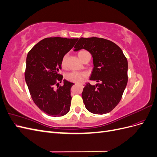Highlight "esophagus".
I'll use <instances>...</instances> for the list:
<instances>
[{
  "label": "esophagus",
  "mask_w": 157,
  "mask_h": 157,
  "mask_svg": "<svg viewBox=\"0 0 157 157\" xmlns=\"http://www.w3.org/2000/svg\"><path fill=\"white\" fill-rule=\"evenodd\" d=\"M80 84V85H82V86H84V84H83V83H81V84Z\"/></svg>",
  "instance_id": "esophagus-1"
}]
</instances>
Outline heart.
Segmentation results:
<instances>
[{
  "instance_id": "b5f03b06",
  "label": "heart",
  "mask_w": 157,
  "mask_h": 157,
  "mask_svg": "<svg viewBox=\"0 0 157 157\" xmlns=\"http://www.w3.org/2000/svg\"><path fill=\"white\" fill-rule=\"evenodd\" d=\"M78 56L80 60H82L83 58H84L86 56H91L89 52L86 50H80L78 52ZM67 57H68L67 54H65L63 56L62 59H61V67L63 68H65L66 67V65H67ZM84 77H85L84 73L77 72V71H73V72H71L66 75V78H67L68 80H69V81L74 82H81L82 80L84 78Z\"/></svg>"
}]
</instances>
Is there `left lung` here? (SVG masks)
<instances>
[{
	"mask_svg": "<svg viewBox=\"0 0 157 157\" xmlns=\"http://www.w3.org/2000/svg\"><path fill=\"white\" fill-rule=\"evenodd\" d=\"M88 50L93 57L94 69L82 98L87 110L96 115L111 111L120 102L128 82V61L121 48L102 38L81 37L74 51Z\"/></svg>",
	"mask_w": 157,
	"mask_h": 157,
	"instance_id": "left-lung-1",
	"label": "left lung"
}]
</instances>
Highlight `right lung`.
Wrapping results in <instances>:
<instances>
[{"instance_id": "1", "label": "right lung", "mask_w": 157, "mask_h": 157, "mask_svg": "<svg viewBox=\"0 0 157 157\" xmlns=\"http://www.w3.org/2000/svg\"><path fill=\"white\" fill-rule=\"evenodd\" d=\"M78 39L46 38L28 52L25 82L31 96L42 111L51 117L66 115L70 109L71 88L73 83L63 80L59 73L63 56L74 46Z\"/></svg>"}]
</instances>
